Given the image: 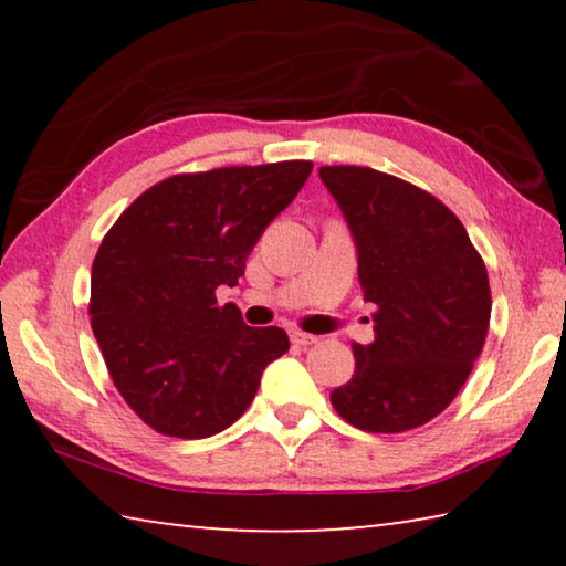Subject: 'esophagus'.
<instances>
[{"instance_id":"34e87169","label":"esophagus","mask_w":566,"mask_h":566,"mask_svg":"<svg viewBox=\"0 0 566 566\" xmlns=\"http://www.w3.org/2000/svg\"><path fill=\"white\" fill-rule=\"evenodd\" d=\"M290 337H292V342L296 344V347H306V344H317L319 342V337H314V334H306V332H300V329H294Z\"/></svg>"}]
</instances>
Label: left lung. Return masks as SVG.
I'll list each match as a JSON object with an SVG mask.
<instances>
[{"label":"left lung","instance_id":"1","mask_svg":"<svg viewBox=\"0 0 566 566\" xmlns=\"http://www.w3.org/2000/svg\"><path fill=\"white\" fill-rule=\"evenodd\" d=\"M352 229L375 342L332 407L371 434L417 429L452 405L482 354L492 292L464 224L434 195L371 167H322Z\"/></svg>","mask_w":566,"mask_h":566}]
</instances>
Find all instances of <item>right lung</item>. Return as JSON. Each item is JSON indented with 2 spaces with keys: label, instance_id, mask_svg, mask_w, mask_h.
Here are the masks:
<instances>
[{
  "label": "right lung",
  "instance_id": "obj_1",
  "mask_svg": "<svg viewBox=\"0 0 566 566\" xmlns=\"http://www.w3.org/2000/svg\"><path fill=\"white\" fill-rule=\"evenodd\" d=\"M312 161L219 167L149 187L104 234L90 317L114 387L155 432L205 439L244 415L262 371L290 349L280 327H247L234 286L266 224Z\"/></svg>",
  "mask_w": 566,
  "mask_h": 566
}]
</instances>
